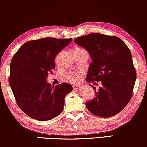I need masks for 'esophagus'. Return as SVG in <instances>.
Returning <instances> with one entry per match:
<instances>
[{
    "mask_svg": "<svg viewBox=\"0 0 147 147\" xmlns=\"http://www.w3.org/2000/svg\"><path fill=\"white\" fill-rule=\"evenodd\" d=\"M80 86H78V85H74L73 86V88L74 90H76V89H78V88H80Z\"/></svg>",
    "mask_w": 147,
    "mask_h": 147,
    "instance_id": "34e87169",
    "label": "esophagus"
}]
</instances>
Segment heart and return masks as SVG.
I'll list each match as a JSON object with an SVG mask.
<instances>
[{
    "instance_id": "1",
    "label": "heart",
    "mask_w": 147,
    "mask_h": 147,
    "mask_svg": "<svg viewBox=\"0 0 147 147\" xmlns=\"http://www.w3.org/2000/svg\"><path fill=\"white\" fill-rule=\"evenodd\" d=\"M76 50H82L83 49H81L80 47H76ZM74 49V50H75ZM82 76V72L76 71V72H69L66 75V80L67 81L71 82V83H76L78 82L81 80V78Z\"/></svg>"
}]
</instances>
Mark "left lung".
I'll return each instance as SVG.
<instances>
[{"label":"left lung","instance_id":"8db88e82","mask_svg":"<svg viewBox=\"0 0 147 147\" xmlns=\"http://www.w3.org/2000/svg\"><path fill=\"white\" fill-rule=\"evenodd\" d=\"M74 41L85 48L92 59L86 82H102L98 90L90 85L95 97L86 102V108L102 118L119 113L131 99L136 79L129 48L118 37L101 33H90Z\"/></svg>","mask_w":147,"mask_h":147}]
</instances>
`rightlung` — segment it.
Here are the masks:
<instances>
[{
    "instance_id": "add662e5",
    "label": "right lung",
    "mask_w": 147,
    "mask_h": 147,
    "mask_svg": "<svg viewBox=\"0 0 147 147\" xmlns=\"http://www.w3.org/2000/svg\"><path fill=\"white\" fill-rule=\"evenodd\" d=\"M71 41L53 37L32 40L12 58L9 85L19 107L29 117L46 121L63 111L64 98L73 90L72 86L62 83L51 86L47 77L55 69L56 55Z\"/></svg>"
}]
</instances>
